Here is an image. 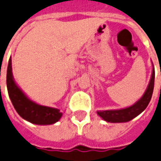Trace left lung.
Masks as SVG:
<instances>
[{"instance_id": "1", "label": "left lung", "mask_w": 161, "mask_h": 161, "mask_svg": "<svg viewBox=\"0 0 161 161\" xmlns=\"http://www.w3.org/2000/svg\"><path fill=\"white\" fill-rule=\"evenodd\" d=\"M153 85H154V68L153 65V70H152L149 84L147 85V88L145 90L143 96L137 102L128 108H122V109L97 111V114L102 119L110 123H125L130 121L146 109L153 95Z\"/></svg>"}]
</instances>
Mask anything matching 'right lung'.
I'll use <instances>...</instances> for the list:
<instances>
[{
	"label": "right lung",
	"instance_id": "obj_1",
	"mask_svg": "<svg viewBox=\"0 0 161 161\" xmlns=\"http://www.w3.org/2000/svg\"><path fill=\"white\" fill-rule=\"evenodd\" d=\"M7 87L15 110L24 119L35 125H46L56 123L62 116V113L58 108L42 106L31 101L18 86L13 76L11 57L7 71Z\"/></svg>",
	"mask_w": 161,
	"mask_h": 161
}]
</instances>
